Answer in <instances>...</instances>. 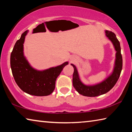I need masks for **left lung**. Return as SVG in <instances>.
Returning <instances> with one entry per match:
<instances>
[{"label":"left lung","mask_w":132,"mask_h":132,"mask_svg":"<svg viewBox=\"0 0 132 132\" xmlns=\"http://www.w3.org/2000/svg\"><path fill=\"white\" fill-rule=\"evenodd\" d=\"M106 35L113 44L117 53H116L115 65L113 71L110 76L101 83L95 86H86L82 83L79 79L77 69L74 64H71L74 68L73 75V85L78 93L82 95L87 97H97L108 92L113 87L120 77L122 69V56L121 55L119 41L116 35L110 31H105Z\"/></svg>","instance_id":"8db88e82"}]
</instances>
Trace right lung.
Instances as JSON below:
<instances>
[{
    "label": "right lung",
    "mask_w": 132,
    "mask_h": 132,
    "mask_svg": "<svg viewBox=\"0 0 132 132\" xmlns=\"http://www.w3.org/2000/svg\"><path fill=\"white\" fill-rule=\"evenodd\" d=\"M27 31L22 34L11 53L12 74L18 86L25 93L35 96L48 95L54 90L56 80L68 62L44 71L33 69L23 54V44Z\"/></svg>",
    "instance_id": "1"
}]
</instances>
